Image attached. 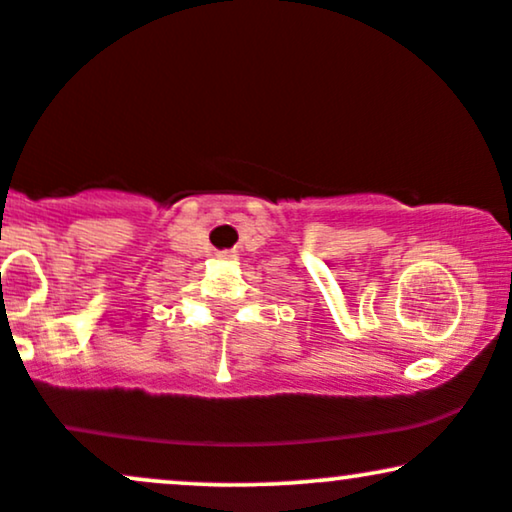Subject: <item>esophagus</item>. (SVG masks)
I'll list each match as a JSON object with an SVG mask.
<instances>
[{
  "mask_svg": "<svg viewBox=\"0 0 512 512\" xmlns=\"http://www.w3.org/2000/svg\"><path fill=\"white\" fill-rule=\"evenodd\" d=\"M223 257H233V255H231V252H223Z\"/></svg>",
  "mask_w": 512,
  "mask_h": 512,
  "instance_id": "1",
  "label": "esophagus"
}]
</instances>
